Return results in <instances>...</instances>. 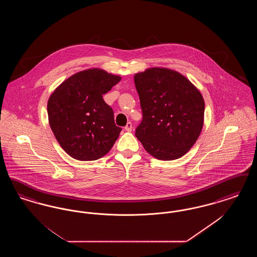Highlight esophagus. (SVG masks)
I'll return each mask as SVG.
<instances>
[{
  "label": "esophagus",
  "instance_id": "1",
  "mask_svg": "<svg viewBox=\"0 0 257 257\" xmlns=\"http://www.w3.org/2000/svg\"><path fill=\"white\" fill-rule=\"evenodd\" d=\"M124 129H125V131H127V132H131V131H132V129H133V127H132V123L127 122L126 126L124 127Z\"/></svg>",
  "mask_w": 257,
  "mask_h": 257
}]
</instances>
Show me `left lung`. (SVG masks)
<instances>
[{
	"instance_id": "1",
	"label": "left lung",
	"mask_w": 257,
	"mask_h": 257,
	"mask_svg": "<svg viewBox=\"0 0 257 257\" xmlns=\"http://www.w3.org/2000/svg\"><path fill=\"white\" fill-rule=\"evenodd\" d=\"M134 82L143 110L136 137L156 159L182 157L203 127L202 94L184 75L166 67L135 74Z\"/></svg>"
}]
</instances>
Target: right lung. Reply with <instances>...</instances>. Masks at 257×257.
Segmentation results:
<instances>
[{"mask_svg": "<svg viewBox=\"0 0 257 257\" xmlns=\"http://www.w3.org/2000/svg\"><path fill=\"white\" fill-rule=\"evenodd\" d=\"M121 80L100 68L73 74L58 86L47 103L48 119L61 148L79 161L105 156L121 131L103 94Z\"/></svg>", "mask_w": 257, "mask_h": 257, "instance_id": "obj_1", "label": "right lung"}]
</instances>
